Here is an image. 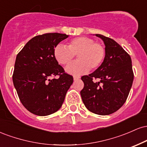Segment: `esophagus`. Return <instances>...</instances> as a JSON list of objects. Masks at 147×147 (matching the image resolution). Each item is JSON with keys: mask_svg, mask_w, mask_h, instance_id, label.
I'll return each instance as SVG.
<instances>
[{"mask_svg": "<svg viewBox=\"0 0 147 147\" xmlns=\"http://www.w3.org/2000/svg\"><path fill=\"white\" fill-rule=\"evenodd\" d=\"M79 78H80V77H79V76H76V75L73 76V79H74V80H75V81L78 80Z\"/></svg>", "mask_w": 147, "mask_h": 147, "instance_id": "obj_1", "label": "esophagus"}]
</instances>
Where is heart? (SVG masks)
Returning <instances> with one entry per match:
<instances>
[{
  "mask_svg": "<svg viewBox=\"0 0 147 147\" xmlns=\"http://www.w3.org/2000/svg\"><path fill=\"white\" fill-rule=\"evenodd\" d=\"M54 57L61 65H68L72 61L75 55L78 60L67 67L66 71L72 75H82L89 68L95 70L99 68L104 61L106 50L104 45L95 42L90 37L79 36L70 40L68 48L58 44L54 48Z\"/></svg>",
  "mask_w": 147,
  "mask_h": 147,
  "instance_id": "obj_1",
  "label": "heart"
}]
</instances>
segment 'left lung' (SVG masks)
Wrapping results in <instances>:
<instances>
[{"mask_svg": "<svg viewBox=\"0 0 147 147\" xmlns=\"http://www.w3.org/2000/svg\"><path fill=\"white\" fill-rule=\"evenodd\" d=\"M95 35L104 42L106 56L95 72L82 76L84 87L80 94L88 110L107 115L124 105L132 86L134 74L131 57L122 47L112 38ZM97 78L99 82L94 81Z\"/></svg>", "mask_w": 147, "mask_h": 147, "instance_id": "8db88e82", "label": "left lung"}]
</instances>
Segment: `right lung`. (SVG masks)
I'll list each match as a JSON object with an SVG mask.
<instances>
[{"label":"right lung","instance_id":"obj_1","mask_svg":"<svg viewBox=\"0 0 147 147\" xmlns=\"http://www.w3.org/2000/svg\"><path fill=\"white\" fill-rule=\"evenodd\" d=\"M68 37L60 33L38 35L16 56L13 83L22 104L32 113L45 116L57 112L73 83V77L65 72L53 54L55 47Z\"/></svg>","mask_w":147,"mask_h":147}]
</instances>
